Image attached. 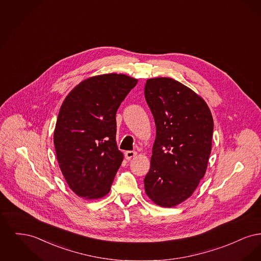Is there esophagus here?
I'll use <instances>...</instances> for the list:
<instances>
[{"mask_svg":"<svg viewBox=\"0 0 261 261\" xmlns=\"http://www.w3.org/2000/svg\"><path fill=\"white\" fill-rule=\"evenodd\" d=\"M137 152L136 151H134V150H127V151H125V158H126L127 160H131V159L134 158Z\"/></svg>","mask_w":261,"mask_h":261,"instance_id":"1","label":"esophagus"}]
</instances>
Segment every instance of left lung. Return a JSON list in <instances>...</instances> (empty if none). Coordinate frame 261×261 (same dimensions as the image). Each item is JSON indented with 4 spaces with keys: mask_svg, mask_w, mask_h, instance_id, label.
I'll use <instances>...</instances> for the list:
<instances>
[{
    "mask_svg": "<svg viewBox=\"0 0 261 261\" xmlns=\"http://www.w3.org/2000/svg\"><path fill=\"white\" fill-rule=\"evenodd\" d=\"M145 98L156 127L145 191L158 205L172 207L192 196L205 174L212 115L203 99L171 78L147 80Z\"/></svg>",
    "mask_w": 261,
    "mask_h": 261,
    "instance_id": "1",
    "label": "left lung"
}]
</instances>
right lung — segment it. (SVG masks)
I'll return each instance as SVG.
<instances>
[{"label":"right lung","instance_id":"1","mask_svg":"<svg viewBox=\"0 0 261 261\" xmlns=\"http://www.w3.org/2000/svg\"><path fill=\"white\" fill-rule=\"evenodd\" d=\"M138 80L124 74L82 81L62 102L54 132L58 162L69 188L95 199L109 194L123 161L116 146V112Z\"/></svg>","mask_w":261,"mask_h":261}]
</instances>
